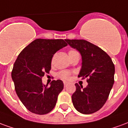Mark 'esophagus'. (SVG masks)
I'll use <instances>...</instances> for the list:
<instances>
[{"mask_svg":"<svg viewBox=\"0 0 128 128\" xmlns=\"http://www.w3.org/2000/svg\"><path fill=\"white\" fill-rule=\"evenodd\" d=\"M68 84H69V83H68V82H64V87H66V86H68Z\"/></svg>","mask_w":128,"mask_h":128,"instance_id":"34e87169","label":"esophagus"}]
</instances>
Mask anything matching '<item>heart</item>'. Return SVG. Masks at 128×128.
Masks as SVG:
<instances>
[{
  "label": "heart",
  "instance_id": "b5f03b06",
  "mask_svg": "<svg viewBox=\"0 0 128 128\" xmlns=\"http://www.w3.org/2000/svg\"><path fill=\"white\" fill-rule=\"evenodd\" d=\"M78 52L75 51L74 50H70L68 51V56H71L73 54H75ZM70 72L68 70H62L61 72H60L58 73V76L60 78L62 79V80H69L70 79Z\"/></svg>",
  "mask_w": 128,
  "mask_h": 128
}]
</instances>
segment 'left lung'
Instances as JSON below:
<instances>
[{
  "mask_svg": "<svg viewBox=\"0 0 128 128\" xmlns=\"http://www.w3.org/2000/svg\"><path fill=\"white\" fill-rule=\"evenodd\" d=\"M82 56V68L79 78H88L85 88L75 84L72 95L74 107L88 114L100 110L107 101L114 84V65L110 57L102 48L84 40H65Z\"/></svg>",
  "mask_w": 128,
  "mask_h": 128,
  "instance_id": "8db88e82",
  "label": "left lung"
}]
</instances>
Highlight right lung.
Returning <instances> with one entry per match:
<instances>
[{
  "mask_svg": "<svg viewBox=\"0 0 128 128\" xmlns=\"http://www.w3.org/2000/svg\"><path fill=\"white\" fill-rule=\"evenodd\" d=\"M67 45L62 39H36L18 56L12 78L16 94L30 112L45 114L55 107L58 94L64 88L63 82L53 80L48 86L42 83V78L50 70L53 55Z\"/></svg>",
  "mask_w": 128,
  "mask_h": 128,
  "instance_id": "1",
  "label": "right lung"
}]
</instances>
